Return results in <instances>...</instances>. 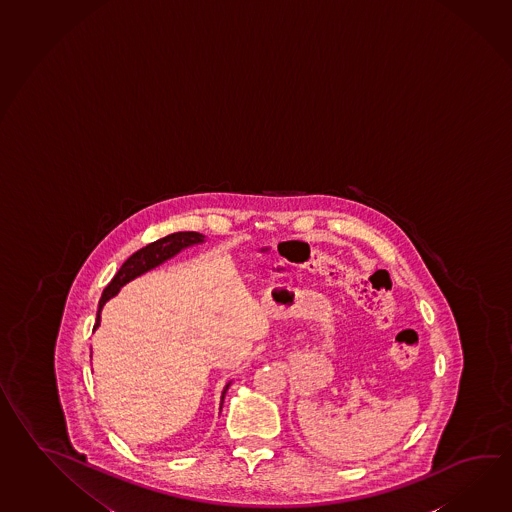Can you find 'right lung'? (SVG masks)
<instances>
[{"mask_svg": "<svg viewBox=\"0 0 512 512\" xmlns=\"http://www.w3.org/2000/svg\"><path fill=\"white\" fill-rule=\"evenodd\" d=\"M200 242H204V235H200L197 231H178V233H171V235H167L164 239L155 240V242L147 244L146 248H142V250H138L136 253H133V255H131L124 264H122V268L116 272L115 277H113V281L109 282V284L105 286L104 293H102V299H100V303H98V312H96V324H94V330L100 326V312H102L104 304L107 303L111 297H115L118 290H120L124 284H127L129 281H133L136 277H140L142 273H146L149 272V270H153V268H157V266H160L162 262H166L167 259L175 257V255L184 250V248L195 246V244H200ZM230 385L231 383H228V385L224 386V390H222L220 408H222L224 396H226L228 386Z\"/></svg>", "mask_w": 512, "mask_h": 512, "instance_id": "right-lung-1", "label": "right lung"}]
</instances>
